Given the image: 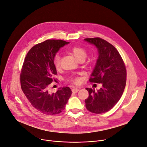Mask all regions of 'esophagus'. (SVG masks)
<instances>
[{
    "mask_svg": "<svg viewBox=\"0 0 147 147\" xmlns=\"http://www.w3.org/2000/svg\"><path fill=\"white\" fill-rule=\"evenodd\" d=\"M79 91V88H73V89H72V92H73V93H77Z\"/></svg>",
    "mask_w": 147,
    "mask_h": 147,
    "instance_id": "1",
    "label": "esophagus"
}]
</instances>
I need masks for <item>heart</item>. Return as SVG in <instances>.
Returning <instances> with one entry per match:
<instances>
[{
    "label": "heart",
    "mask_w": 147,
    "mask_h": 147,
    "mask_svg": "<svg viewBox=\"0 0 147 147\" xmlns=\"http://www.w3.org/2000/svg\"><path fill=\"white\" fill-rule=\"evenodd\" d=\"M69 52L71 53L75 58L79 61H84L87 56V52L86 50L81 47H73L69 49ZM61 57L59 55H56L53 59V64L56 69H59L61 67ZM69 81L75 84H78L80 82V79L79 77H72L69 78Z\"/></svg>",
    "instance_id": "1"
}]
</instances>
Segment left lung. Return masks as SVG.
<instances>
[{
	"label": "left lung",
	"mask_w": 147,
	"mask_h": 147,
	"mask_svg": "<svg viewBox=\"0 0 147 147\" xmlns=\"http://www.w3.org/2000/svg\"><path fill=\"white\" fill-rule=\"evenodd\" d=\"M84 40L95 46L99 54L89 82L102 84L97 91L86 88L89 92L86 107L92 113H103L112 109L122 96L126 84L125 66L118 51L109 42L98 37Z\"/></svg>",
	"instance_id": "obj_1"
}]
</instances>
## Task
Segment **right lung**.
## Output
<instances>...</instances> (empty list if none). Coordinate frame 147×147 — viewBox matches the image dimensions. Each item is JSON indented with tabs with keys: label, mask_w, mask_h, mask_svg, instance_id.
<instances>
[{
	"label": "right lung",
	"mask_w": 147,
	"mask_h": 147,
	"mask_svg": "<svg viewBox=\"0 0 147 147\" xmlns=\"http://www.w3.org/2000/svg\"><path fill=\"white\" fill-rule=\"evenodd\" d=\"M61 40H47L32 47L25 57L20 74L21 88L34 107L54 115L64 110L72 91L69 87L50 91L57 74L53 59L59 49L68 44Z\"/></svg>",
	"instance_id": "obj_1"
}]
</instances>
